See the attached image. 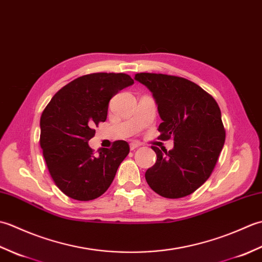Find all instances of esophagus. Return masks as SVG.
Listing matches in <instances>:
<instances>
[{
	"mask_svg": "<svg viewBox=\"0 0 262 262\" xmlns=\"http://www.w3.org/2000/svg\"><path fill=\"white\" fill-rule=\"evenodd\" d=\"M140 146H141V143H138V142H132V143L129 144L130 151H134V149H136L137 147H140Z\"/></svg>",
	"mask_w": 262,
	"mask_h": 262,
	"instance_id": "esophagus-1",
	"label": "esophagus"
}]
</instances>
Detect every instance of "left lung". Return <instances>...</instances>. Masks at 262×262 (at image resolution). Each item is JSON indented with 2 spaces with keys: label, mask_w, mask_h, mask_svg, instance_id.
Listing matches in <instances>:
<instances>
[{
  "label": "left lung",
  "mask_w": 262,
  "mask_h": 262,
  "mask_svg": "<svg viewBox=\"0 0 262 262\" xmlns=\"http://www.w3.org/2000/svg\"><path fill=\"white\" fill-rule=\"evenodd\" d=\"M134 80L155 100L162 119L161 138L174 142L173 148L163 152L152 146L158 159L145 173L148 186L165 198L188 196L208 179L224 146L219 104L196 83L182 77L140 73Z\"/></svg>",
  "instance_id": "left-lung-1"
}]
</instances>
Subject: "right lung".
I'll return each instance as SVG.
<instances>
[{"label": "right lung", "mask_w": 262, "mask_h": 262, "mask_svg": "<svg viewBox=\"0 0 262 262\" xmlns=\"http://www.w3.org/2000/svg\"><path fill=\"white\" fill-rule=\"evenodd\" d=\"M134 84L122 73H94L70 82L52 98L40 118V146L56 186L76 200H92L110 187L129 153L125 141L98 154L89 146L94 127L105 121L110 99Z\"/></svg>", "instance_id": "1"}]
</instances>
